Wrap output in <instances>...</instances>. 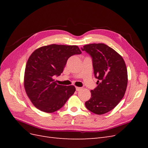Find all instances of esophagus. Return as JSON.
<instances>
[{
	"mask_svg": "<svg viewBox=\"0 0 148 148\" xmlns=\"http://www.w3.org/2000/svg\"><path fill=\"white\" fill-rule=\"evenodd\" d=\"M82 88H81V87H76V90H77V91H80V90H82Z\"/></svg>",
	"mask_w": 148,
	"mask_h": 148,
	"instance_id": "1",
	"label": "esophagus"
}]
</instances>
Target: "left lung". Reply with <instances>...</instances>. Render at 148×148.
<instances>
[{
    "mask_svg": "<svg viewBox=\"0 0 148 148\" xmlns=\"http://www.w3.org/2000/svg\"><path fill=\"white\" fill-rule=\"evenodd\" d=\"M91 56L97 86L91 91V97L85 106L94 114H104L114 109L123 97L128 83L126 65L122 57L102 43L82 47Z\"/></svg>",
    "mask_w": 148,
    "mask_h": 148,
    "instance_id": "left-lung-1",
    "label": "left lung"
}]
</instances>
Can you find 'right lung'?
I'll use <instances>...</instances> for the list:
<instances>
[{
  "label": "right lung",
  "mask_w": 148,
  "mask_h": 148,
  "mask_svg": "<svg viewBox=\"0 0 148 148\" xmlns=\"http://www.w3.org/2000/svg\"><path fill=\"white\" fill-rule=\"evenodd\" d=\"M80 53L82 51L77 46L59 44L41 47L31 53L25 68L24 87L37 109L47 113L54 112L73 95L74 86L57 84L53 77L63 72L70 57Z\"/></svg>",
  "instance_id": "right-lung-1"
}]
</instances>
